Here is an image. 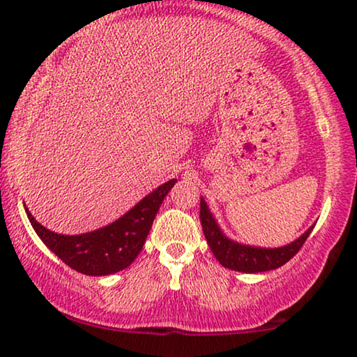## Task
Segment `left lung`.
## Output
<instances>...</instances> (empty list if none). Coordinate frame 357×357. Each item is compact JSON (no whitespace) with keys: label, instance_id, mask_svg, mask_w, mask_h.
Wrapping results in <instances>:
<instances>
[{"label":"left lung","instance_id":"obj_1","mask_svg":"<svg viewBox=\"0 0 357 357\" xmlns=\"http://www.w3.org/2000/svg\"><path fill=\"white\" fill-rule=\"evenodd\" d=\"M199 221H202L204 237H206L208 245L214 253V257H216V260L224 268L242 273H261L282 266L301 250V247L304 245L307 237L310 236L312 229H314V226H312L297 241L280 248L242 245V243L234 242L224 236L203 198L202 203H199Z\"/></svg>","mask_w":357,"mask_h":357}]
</instances>
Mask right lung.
I'll return each instance as SVG.
<instances>
[{"label":"right lung","mask_w":357,"mask_h":357,"mask_svg":"<svg viewBox=\"0 0 357 357\" xmlns=\"http://www.w3.org/2000/svg\"><path fill=\"white\" fill-rule=\"evenodd\" d=\"M177 180L160 185L125 216L109 226L79 236H61L38 224L29 209V221L43 243L73 270L89 276H105L128 268L136 260L151 231L160 203Z\"/></svg>","instance_id":"right-lung-1"}]
</instances>
